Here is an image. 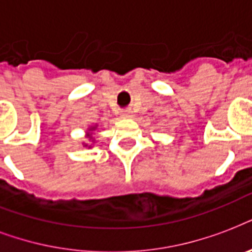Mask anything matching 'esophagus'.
<instances>
[{
    "instance_id": "34e87169",
    "label": "esophagus",
    "mask_w": 252,
    "mask_h": 252,
    "mask_svg": "<svg viewBox=\"0 0 252 252\" xmlns=\"http://www.w3.org/2000/svg\"><path fill=\"white\" fill-rule=\"evenodd\" d=\"M130 116H132V115H130L129 111H123V112H122V118L128 119V118H130Z\"/></svg>"
}]
</instances>
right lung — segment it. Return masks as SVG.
<instances>
[{"label":"right lung","mask_w":252,"mask_h":252,"mask_svg":"<svg viewBox=\"0 0 252 252\" xmlns=\"http://www.w3.org/2000/svg\"><path fill=\"white\" fill-rule=\"evenodd\" d=\"M95 128H96V126H91L90 130H94ZM87 137L90 138V140H93V137H91V133H90V132H87ZM85 146H89V145H87V144H86V145H85ZM89 148H90V146H89Z\"/></svg>","instance_id":"obj_1"}]
</instances>
